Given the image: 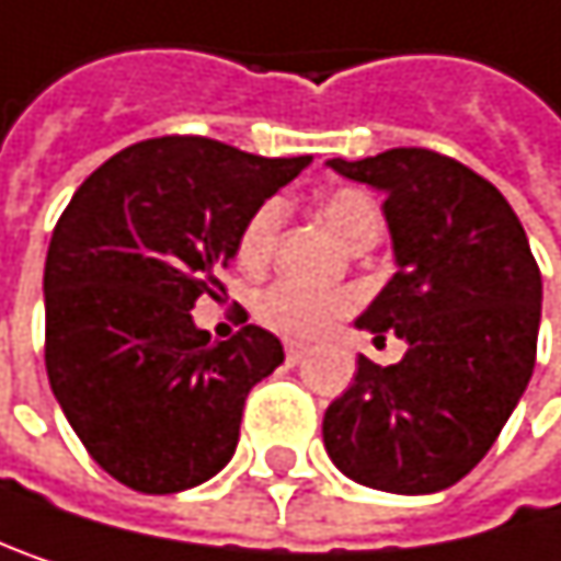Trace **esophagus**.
Wrapping results in <instances>:
<instances>
[{
  "label": "esophagus",
  "instance_id": "34e87169",
  "mask_svg": "<svg viewBox=\"0 0 561 561\" xmlns=\"http://www.w3.org/2000/svg\"><path fill=\"white\" fill-rule=\"evenodd\" d=\"M307 356V346L304 343H287V363H300Z\"/></svg>",
  "mask_w": 561,
  "mask_h": 561
}]
</instances>
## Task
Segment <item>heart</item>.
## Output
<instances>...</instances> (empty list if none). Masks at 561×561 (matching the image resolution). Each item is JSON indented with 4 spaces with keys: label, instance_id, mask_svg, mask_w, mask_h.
<instances>
[{
    "label": "heart",
    "instance_id": "1",
    "mask_svg": "<svg viewBox=\"0 0 561 561\" xmlns=\"http://www.w3.org/2000/svg\"><path fill=\"white\" fill-rule=\"evenodd\" d=\"M317 215L343 244H353L366 231H379V208L363 188H336V192L323 195L317 202ZM280 221H284V205L277 198L261 202L248 215V221L238 234V261L244 267H261L271 257ZM350 307H353L350 294H323V290H313V287H304L294 280L271 284L254 304L264 327H271L284 336H297V340L317 336L333 317L346 313Z\"/></svg>",
    "mask_w": 561,
    "mask_h": 561
}]
</instances>
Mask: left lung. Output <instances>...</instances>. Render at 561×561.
<instances>
[{"mask_svg":"<svg viewBox=\"0 0 561 561\" xmlns=\"http://www.w3.org/2000/svg\"><path fill=\"white\" fill-rule=\"evenodd\" d=\"M327 165L386 195L396 274L356 327L409 346L396 366L359 356L323 415L327 454L373 490H447L483 460L529 386L536 257L500 188L450 156L415 146Z\"/></svg>","mask_w":561,"mask_h":561,"instance_id":"1","label":"left lung"}]
</instances>
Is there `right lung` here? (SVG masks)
Segmentation results:
<instances>
[{"label": "right lung", "instance_id": "right-lung-1", "mask_svg": "<svg viewBox=\"0 0 561 561\" xmlns=\"http://www.w3.org/2000/svg\"><path fill=\"white\" fill-rule=\"evenodd\" d=\"M310 162L159 137L111 156L68 202L45 257V366L114 480L179 493L231 460L244 399L284 346L261 327L211 343L192 307L225 290L248 215Z\"/></svg>", "mask_w": 561, "mask_h": 561}]
</instances>
